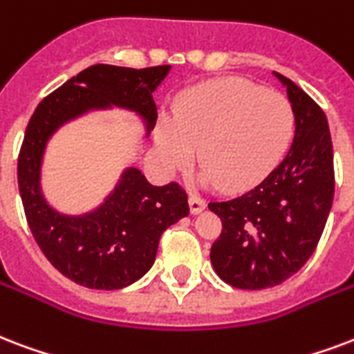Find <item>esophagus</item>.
Instances as JSON below:
<instances>
[{"label": "esophagus", "instance_id": "1", "mask_svg": "<svg viewBox=\"0 0 354 354\" xmlns=\"http://www.w3.org/2000/svg\"><path fill=\"white\" fill-rule=\"evenodd\" d=\"M189 209H191L193 215H198V213H202L204 209H206V202L202 201L201 196L191 195L189 196Z\"/></svg>", "mask_w": 354, "mask_h": 354}]
</instances>
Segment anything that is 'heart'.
Returning a JSON list of instances; mask_svg holds the SVG:
<instances>
[{
	"label": "heart",
	"mask_w": 354,
	"mask_h": 354,
	"mask_svg": "<svg viewBox=\"0 0 354 354\" xmlns=\"http://www.w3.org/2000/svg\"><path fill=\"white\" fill-rule=\"evenodd\" d=\"M295 133L286 96L241 77H219L189 88L171 117L156 126V148L167 171H183L198 148V182L245 191L279 165Z\"/></svg>",
	"instance_id": "b5f03b06"
}]
</instances>
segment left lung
I'll list each match as a JSON object with an SVG mask.
<instances>
[{"label": "left lung", "mask_w": 354, "mask_h": 354, "mask_svg": "<svg viewBox=\"0 0 354 354\" xmlns=\"http://www.w3.org/2000/svg\"><path fill=\"white\" fill-rule=\"evenodd\" d=\"M295 111L293 142L279 167L249 193L209 202L223 223L212 266L226 284L266 290L282 284L314 254L334 198L333 141L325 113L279 72Z\"/></svg>", "instance_id": "left-lung-1"}]
</instances>
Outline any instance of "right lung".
<instances>
[{"mask_svg":"<svg viewBox=\"0 0 354 354\" xmlns=\"http://www.w3.org/2000/svg\"><path fill=\"white\" fill-rule=\"evenodd\" d=\"M169 72L171 64L141 70L93 64L46 96L27 124L18 158L27 225L51 266L75 284L120 290L147 274L161 234L189 215L187 195L178 183L158 187L139 169L128 167L98 207L66 215L42 193L46 145L70 120L111 107L135 113L148 135L158 118L152 94Z\"/></svg>","mask_w":354,"mask_h":354,"instance_id":"add662e5","label":"right lung"}]
</instances>
